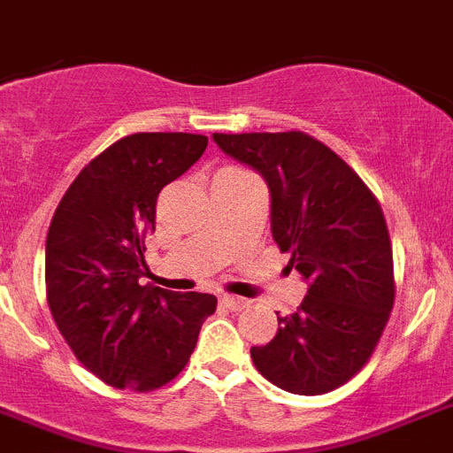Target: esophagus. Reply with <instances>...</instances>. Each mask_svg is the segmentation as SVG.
Here are the masks:
<instances>
[{"label": "esophagus", "mask_w": 453, "mask_h": 453, "mask_svg": "<svg viewBox=\"0 0 453 453\" xmlns=\"http://www.w3.org/2000/svg\"><path fill=\"white\" fill-rule=\"evenodd\" d=\"M220 302L226 303L230 311H244V309H249V306H250V299L234 297V295H223V297H220Z\"/></svg>", "instance_id": "34e87169"}]
</instances>
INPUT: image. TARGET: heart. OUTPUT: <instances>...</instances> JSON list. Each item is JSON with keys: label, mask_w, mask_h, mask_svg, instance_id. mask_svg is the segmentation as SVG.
<instances>
[{"label": "heart", "mask_w": 453, "mask_h": 453, "mask_svg": "<svg viewBox=\"0 0 453 453\" xmlns=\"http://www.w3.org/2000/svg\"><path fill=\"white\" fill-rule=\"evenodd\" d=\"M227 170H233V168H227Z\"/></svg>", "instance_id": "1"}]
</instances>
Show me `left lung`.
I'll return each mask as SVG.
<instances>
[{
    "label": "left lung",
    "instance_id": "left-lung-1",
    "mask_svg": "<svg viewBox=\"0 0 453 453\" xmlns=\"http://www.w3.org/2000/svg\"><path fill=\"white\" fill-rule=\"evenodd\" d=\"M214 142L265 177L273 242L309 280L297 313L279 318L276 336L250 348V359L290 394L318 396L345 385L373 355L396 297L378 197L341 156L302 131L214 133Z\"/></svg>",
    "mask_w": 453,
    "mask_h": 453
}]
</instances>
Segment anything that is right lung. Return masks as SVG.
Wrapping results in <instances>:
<instances>
[{
	"instance_id": "add662e5",
	"label": "right lung",
	"mask_w": 453,
	"mask_h": 453,
	"mask_svg": "<svg viewBox=\"0 0 453 453\" xmlns=\"http://www.w3.org/2000/svg\"><path fill=\"white\" fill-rule=\"evenodd\" d=\"M207 150L196 133H133L64 193L45 242L48 306L78 362L117 389L154 391L184 371L214 295L142 285L163 186Z\"/></svg>"
}]
</instances>
